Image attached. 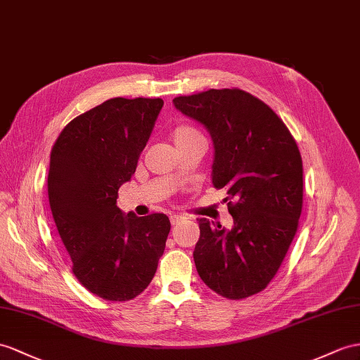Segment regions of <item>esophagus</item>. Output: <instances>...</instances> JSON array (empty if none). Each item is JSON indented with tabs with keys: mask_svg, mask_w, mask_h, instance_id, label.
Instances as JSON below:
<instances>
[{
	"mask_svg": "<svg viewBox=\"0 0 360 360\" xmlns=\"http://www.w3.org/2000/svg\"><path fill=\"white\" fill-rule=\"evenodd\" d=\"M185 215H179V214H175V215H171V223L172 224H179L180 221H183V220H185Z\"/></svg>",
	"mask_w": 360,
	"mask_h": 360,
	"instance_id": "1",
	"label": "esophagus"
}]
</instances>
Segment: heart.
<instances>
[{
	"mask_svg": "<svg viewBox=\"0 0 360 360\" xmlns=\"http://www.w3.org/2000/svg\"><path fill=\"white\" fill-rule=\"evenodd\" d=\"M198 136H201L198 131L195 128L188 127V125L179 127L177 129L174 131V134H172L175 143H181V142H185V140H189L192 137H198Z\"/></svg>",
	"mask_w": 360,
	"mask_h": 360,
	"instance_id": "b5f03b06",
	"label": "heart"
}]
</instances>
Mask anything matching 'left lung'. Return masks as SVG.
Masks as SVG:
<instances>
[{"label":"left lung","instance_id":"1","mask_svg":"<svg viewBox=\"0 0 360 360\" xmlns=\"http://www.w3.org/2000/svg\"><path fill=\"white\" fill-rule=\"evenodd\" d=\"M175 108L203 124L215 148L212 185L226 189L233 227L200 218V278L227 300L264 290L281 267L302 210V159L269 105L240 89L179 96Z\"/></svg>","mask_w":360,"mask_h":360}]
</instances>
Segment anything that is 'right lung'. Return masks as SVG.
I'll return each mask as SVG.
<instances>
[{"label": "right lung", "instance_id": "obj_1", "mask_svg": "<svg viewBox=\"0 0 360 360\" xmlns=\"http://www.w3.org/2000/svg\"><path fill=\"white\" fill-rule=\"evenodd\" d=\"M163 107L160 98H112L60 131L51 148L49 201L77 281L105 301H129L150 285L171 231L165 214L117 207Z\"/></svg>", "mask_w": 360, "mask_h": 360}]
</instances>
